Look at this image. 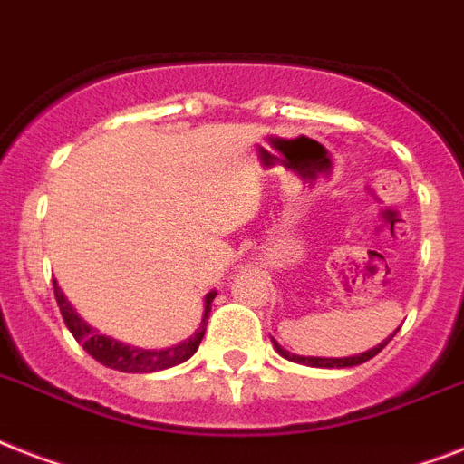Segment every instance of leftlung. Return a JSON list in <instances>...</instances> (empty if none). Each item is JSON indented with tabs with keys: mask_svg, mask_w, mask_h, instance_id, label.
<instances>
[{
	"mask_svg": "<svg viewBox=\"0 0 464 464\" xmlns=\"http://www.w3.org/2000/svg\"><path fill=\"white\" fill-rule=\"evenodd\" d=\"M393 336H395V334H393ZM393 336H389L383 343H379L376 348L367 350V353H360V355H353V357H303V355H291V353L281 348V345H278V343L274 341V338H271V341H274V345H276L278 355L285 357V360H291V362L307 364V367H324V369H334V367H336V369H341V367H357V364H362V362H367V360H372V357L379 355V353H382V350L386 348V345H389V341Z\"/></svg>",
	"mask_w": 464,
	"mask_h": 464,
	"instance_id": "8db88e82",
	"label": "left lung"
}]
</instances>
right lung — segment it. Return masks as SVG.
Masks as SVG:
<instances>
[{
	"mask_svg": "<svg viewBox=\"0 0 464 464\" xmlns=\"http://www.w3.org/2000/svg\"><path fill=\"white\" fill-rule=\"evenodd\" d=\"M54 295L56 304L62 310V317L69 326V331L73 334V338L81 343L82 348L88 350V355H92L97 362H102L109 369H119V372H128V374H150V372H161V369L176 367V364L186 362L188 357L195 355V350L199 348V341L205 336L207 319H209V312H212V300L217 297V293H207L205 297V317L199 329L195 331L193 336L186 338L179 345H171V348L164 350H142V348H130L126 343H119L109 336H100L92 326H88V322H82L78 317V312L71 307V303L66 300V295L62 293V288L56 285L54 281Z\"/></svg>",
	"mask_w": 464,
	"mask_h": 464,
	"instance_id": "add662e5",
	"label": "right lung"
}]
</instances>
